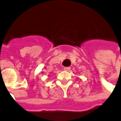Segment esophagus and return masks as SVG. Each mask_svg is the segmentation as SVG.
Wrapping results in <instances>:
<instances>
[{"mask_svg":"<svg viewBox=\"0 0 121 121\" xmlns=\"http://www.w3.org/2000/svg\"><path fill=\"white\" fill-rule=\"evenodd\" d=\"M70 69H71V67H64V70L66 71H68Z\"/></svg>","mask_w":121,"mask_h":121,"instance_id":"obj_1","label":"esophagus"}]
</instances>
